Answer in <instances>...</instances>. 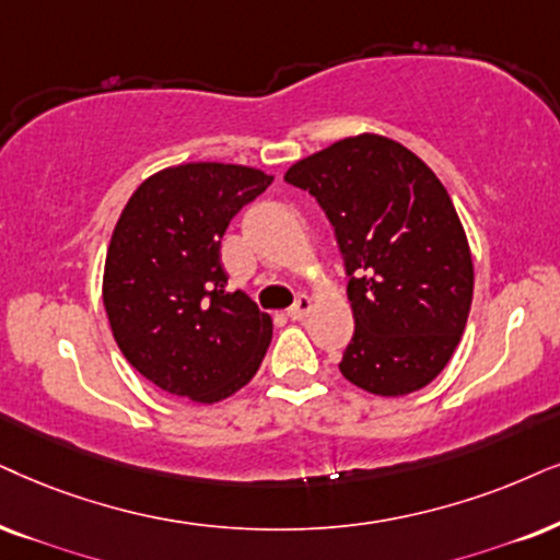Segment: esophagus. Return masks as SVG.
<instances>
[{
	"instance_id": "obj_1",
	"label": "esophagus",
	"mask_w": 560,
	"mask_h": 560,
	"mask_svg": "<svg viewBox=\"0 0 560 560\" xmlns=\"http://www.w3.org/2000/svg\"><path fill=\"white\" fill-rule=\"evenodd\" d=\"M310 313H313V300H310L307 294H300L292 307H289L287 315L292 317V320H304V317H307Z\"/></svg>"
}]
</instances>
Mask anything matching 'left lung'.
<instances>
[{"label": "left lung", "mask_w": 560, "mask_h": 560, "mask_svg": "<svg viewBox=\"0 0 560 560\" xmlns=\"http://www.w3.org/2000/svg\"><path fill=\"white\" fill-rule=\"evenodd\" d=\"M341 247L353 338L338 370L382 398L427 387L455 353L472 302V258L455 203L427 162L359 133L294 162Z\"/></svg>", "instance_id": "obj_1"}]
</instances>
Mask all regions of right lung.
<instances>
[{"label": "right lung", "instance_id": "obj_1", "mask_svg": "<svg viewBox=\"0 0 560 560\" xmlns=\"http://www.w3.org/2000/svg\"><path fill=\"white\" fill-rule=\"evenodd\" d=\"M271 180L256 167L188 162L147 178L118 217L103 304L118 349L160 390L217 402L264 362L273 323L250 296L228 292L219 245Z\"/></svg>", "mask_w": 560, "mask_h": 560}]
</instances>
